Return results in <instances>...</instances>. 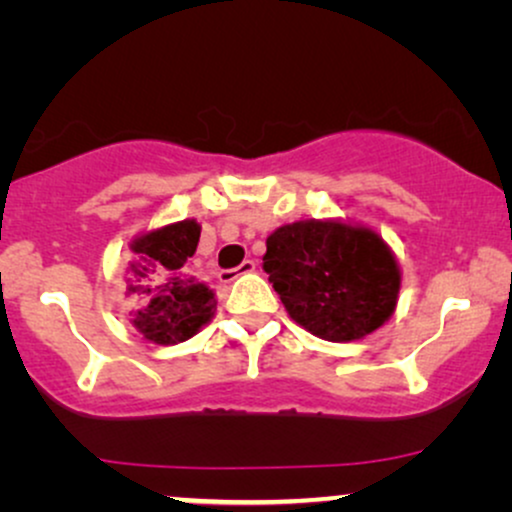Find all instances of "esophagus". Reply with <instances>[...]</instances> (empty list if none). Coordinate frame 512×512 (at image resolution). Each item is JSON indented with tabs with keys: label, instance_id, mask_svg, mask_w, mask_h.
<instances>
[{
	"label": "esophagus",
	"instance_id": "1",
	"mask_svg": "<svg viewBox=\"0 0 512 512\" xmlns=\"http://www.w3.org/2000/svg\"><path fill=\"white\" fill-rule=\"evenodd\" d=\"M254 270H256V261H251V258H246V261L239 263L237 268H232V270H220V280H222V282H232L234 278H239V275L254 273Z\"/></svg>",
	"mask_w": 512,
	"mask_h": 512
}]
</instances>
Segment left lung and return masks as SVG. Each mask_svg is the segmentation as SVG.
<instances>
[{
    "label": "left lung",
    "instance_id": "8db88e82",
    "mask_svg": "<svg viewBox=\"0 0 512 512\" xmlns=\"http://www.w3.org/2000/svg\"><path fill=\"white\" fill-rule=\"evenodd\" d=\"M263 270L287 314L311 335L350 342L395 311L400 268L374 230L338 220H299L268 237Z\"/></svg>",
    "mask_w": 512,
    "mask_h": 512
}]
</instances>
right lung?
Segmentation results:
<instances>
[{
    "label": "right lung",
    "instance_id": "right-lung-1",
    "mask_svg": "<svg viewBox=\"0 0 512 512\" xmlns=\"http://www.w3.org/2000/svg\"><path fill=\"white\" fill-rule=\"evenodd\" d=\"M201 225L182 220L134 239L126 268V294L134 299L131 323L155 345H177L201 330L215 314V294L189 270Z\"/></svg>",
    "mask_w": 512,
    "mask_h": 512
}]
</instances>
